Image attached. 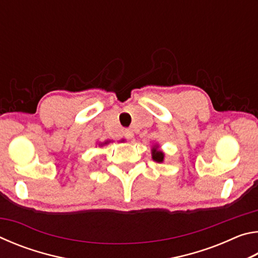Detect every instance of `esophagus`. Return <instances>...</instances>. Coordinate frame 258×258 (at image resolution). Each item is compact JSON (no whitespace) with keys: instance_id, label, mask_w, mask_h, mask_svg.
Returning <instances> with one entry per match:
<instances>
[{"instance_id":"34e87169","label":"esophagus","mask_w":258,"mask_h":258,"mask_svg":"<svg viewBox=\"0 0 258 258\" xmlns=\"http://www.w3.org/2000/svg\"><path fill=\"white\" fill-rule=\"evenodd\" d=\"M124 137L127 139V140H132L134 138V133H133V130L132 128H127L124 131Z\"/></svg>"}]
</instances>
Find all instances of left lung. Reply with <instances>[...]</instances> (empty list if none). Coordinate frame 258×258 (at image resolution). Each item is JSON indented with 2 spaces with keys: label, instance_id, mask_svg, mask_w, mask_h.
Segmentation results:
<instances>
[{
  "label": "left lung",
  "instance_id": "left-lung-1",
  "mask_svg": "<svg viewBox=\"0 0 258 258\" xmlns=\"http://www.w3.org/2000/svg\"><path fill=\"white\" fill-rule=\"evenodd\" d=\"M152 158H154V160L157 161V163H161V161L164 160V154L161 151L152 149Z\"/></svg>",
  "mask_w": 258,
  "mask_h": 258
}]
</instances>
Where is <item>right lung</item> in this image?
Wrapping results in <instances>:
<instances>
[{"mask_svg":"<svg viewBox=\"0 0 258 258\" xmlns=\"http://www.w3.org/2000/svg\"><path fill=\"white\" fill-rule=\"evenodd\" d=\"M106 143H108V142H106Z\"/></svg>","mask_w":258,"mask_h":258,"instance_id":"right-lung-1","label":"right lung"}]
</instances>
